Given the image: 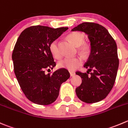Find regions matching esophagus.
Returning <instances> with one entry per match:
<instances>
[{"label": "esophagus", "mask_w": 128, "mask_h": 128, "mask_svg": "<svg viewBox=\"0 0 128 128\" xmlns=\"http://www.w3.org/2000/svg\"><path fill=\"white\" fill-rule=\"evenodd\" d=\"M69 73H70V77H72V76H74V75H75V72H69Z\"/></svg>", "instance_id": "1"}]
</instances>
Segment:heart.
Masks as SVG:
<instances>
[{
	"label": "heart",
	"instance_id": "obj_1",
	"mask_svg": "<svg viewBox=\"0 0 128 128\" xmlns=\"http://www.w3.org/2000/svg\"><path fill=\"white\" fill-rule=\"evenodd\" d=\"M68 38L72 43L76 46L82 54H87L89 51L90 46L88 43L84 42L85 36L80 32H72L68 35ZM49 49L53 56L59 59L62 57V54L58 47V42L57 40L52 42L49 45ZM82 63V60L79 57L74 58H66L58 62V66L60 68L66 69L72 71L79 68Z\"/></svg>",
	"mask_w": 128,
	"mask_h": 128
}]
</instances>
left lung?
Returning a JSON list of instances; mask_svg holds the SVG:
<instances>
[{
  "label": "left lung",
  "instance_id": "left-lung-1",
  "mask_svg": "<svg viewBox=\"0 0 128 128\" xmlns=\"http://www.w3.org/2000/svg\"><path fill=\"white\" fill-rule=\"evenodd\" d=\"M72 31L84 32L90 42V54L84 64L88 70L76 72L82 79L76 93L86 103L102 101L112 89L117 76L119 59L116 42L104 27L94 22H83Z\"/></svg>",
  "mask_w": 128,
  "mask_h": 128
}]
</instances>
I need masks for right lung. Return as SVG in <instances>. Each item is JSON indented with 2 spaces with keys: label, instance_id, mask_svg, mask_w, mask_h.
Here are the masks:
<instances>
[{
  "label": "right lung",
  "instance_id": "obj_1",
  "mask_svg": "<svg viewBox=\"0 0 128 128\" xmlns=\"http://www.w3.org/2000/svg\"><path fill=\"white\" fill-rule=\"evenodd\" d=\"M68 27L53 28L35 26L26 28L17 39L12 52L14 69L20 87L27 98L37 104L49 105L58 98L62 83L70 74L59 69L50 74L46 69L56 66L49 45Z\"/></svg>",
  "mask_w": 128,
  "mask_h": 128
}]
</instances>
